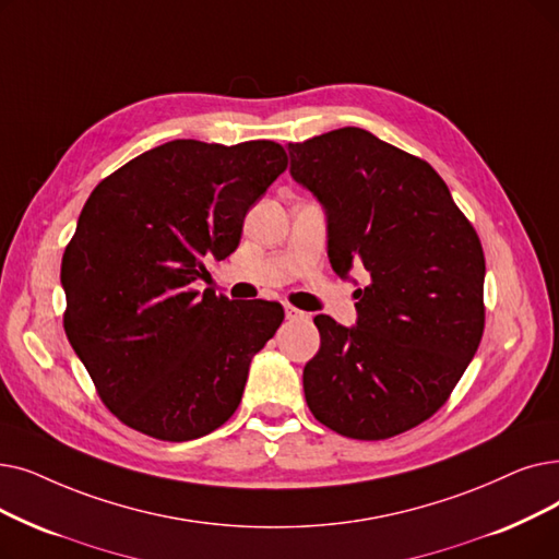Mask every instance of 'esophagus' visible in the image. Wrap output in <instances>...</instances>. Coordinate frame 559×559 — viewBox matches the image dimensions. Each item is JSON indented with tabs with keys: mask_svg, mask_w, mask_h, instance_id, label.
I'll list each match as a JSON object with an SVG mask.
<instances>
[{
	"mask_svg": "<svg viewBox=\"0 0 559 559\" xmlns=\"http://www.w3.org/2000/svg\"><path fill=\"white\" fill-rule=\"evenodd\" d=\"M285 318H287V320H301V318H306V312L287 304V306H285Z\"/></svg>",
	"mask_w": 559,
	"mask_h": 559,
	"instance_id": "34e87169",
	"label": "esophagus"
}]
</instances>
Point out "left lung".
Returning <instances> with one entry per match:
<instances>
[{
	"instance_id": "1",
	"label": "left lung",
	"mask_w": 559,
	"mask_h": 559,
	"mask_svg": "<svg viewBox=\"0 0 559 559\" xmlns=\"http://www.w3.org/2000/svg\"><path fill=\"white\" fill-rule=\"evenodd\" d=\"M293 178L326 210L329 260L370 283L356 326L318 314L304 368L308 408L329 429L383 441L439 411L484 333L481 241L433 168L360 128L289 143Z\"/></svg>"
}]
</instances>
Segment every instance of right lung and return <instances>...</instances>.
Segmentation results:
<instances>
[{
  "instance_id": "obj_1",
  "label": "right lung",
  "mask_w": 559,
  "mask_h": 559,
  "mask_svg": "<svg viewBox=\"0 0 559 559\" xmlns=\"http://www.w3.org/2000/svg\"><path fill=\"white\" fill-rule=\"evenodd\" d=\"M285 168L276 141L176 139L91 191L61 262L63 329L123 425L180 443L235 414L285 312L193 283L237 249L247 212Z\"/></svg>"
}]
</instances>
